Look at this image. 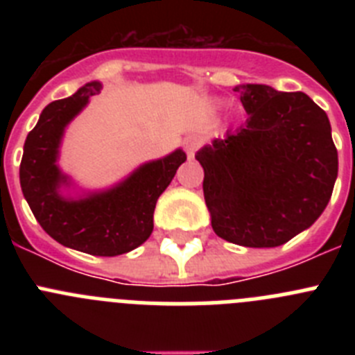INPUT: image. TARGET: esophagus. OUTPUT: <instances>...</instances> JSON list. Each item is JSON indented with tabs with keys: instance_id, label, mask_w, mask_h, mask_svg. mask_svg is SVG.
Listing matches in <instances>:
<instances>
[{
	"instance_id": "esophagus-1",
	"label": "esophagus",
	"mask_w": 355,
	"mask_h": 355,
	"mask_svg": "<svg viewBox=\"0 0 355 355\" xmlns=\"http://www.w3.org/2000/svg\"><path fill=\"white\" fill-rule=\"evenodd\" d=\"M199 146H200V139L199 137H196V135H192V137H187V139H184L183 147H184V150H187L188 158H193V155H196V150Z\"/></svg>"
}]
</instances>
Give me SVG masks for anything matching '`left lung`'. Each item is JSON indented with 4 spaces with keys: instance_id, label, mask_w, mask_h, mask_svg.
<instances>
[{
    "instance_id": "8db88e82",
    "label": "left lung",
    "mask_w": 355,
    "mask_h": 355,
    "mask_svg": "<svg viewBox=\"0 0 355 355\" xmlns=\"http://www.w3.org/2000/svg\"><path fill=\"white\" fill-rule=\"evenodd\" d=\"M245 124L196 155L211 227L243 247H279L311 227L332 196L338 150L327 114L304 92L238 85Z\"/></svg>"
}]
</instances>
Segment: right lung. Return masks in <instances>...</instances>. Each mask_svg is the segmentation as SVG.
<instances>
[{"label":"right lung","instance_id":"right-lung-1","mask_svg":"<svg viewBox=\"0 0 355 355\" xmlns=\"http://www.w3.org/2000/svg\"><path fill=\"white\" fill-rule=\"evenodd\" d=\"M99 90L101 83L90 81L71 97L49 103L42 110L24 142L19 180L37 222L53 240L92 256H119L137 249L150 236L156 200L187 155L175 149L165 158L144 163L108 190L78 199L62 196L60 188L71 184L56 165L62 137L89 97Z\"/></svg>","mask_w":355,"mask_h":355}]
</instances>
